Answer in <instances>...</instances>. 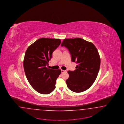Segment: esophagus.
Masks as SVG:
<instances>
[{
	"label": "esophagus",
	"mask_w": 124,
	"mask_h": 124,
	"mask_svg": "<svg viewBox=\"0 0 124 124\" xmlns=\"http://www.w3.org/2000/svg\"><path fill=\"white\" fill-rule=\"evenodd\" d=\"M66 70H61V72L62 73H63L64 72H66Z\"/></svg>",
	"instance_id": "1"
}]
</instances>
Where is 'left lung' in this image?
<instances>
[{
  "label": "left lung",
  "instance_id": "left-lung-1",
  "mask_svg": "<svg viewBox=\"0 0 124 124\" xmlns=\"http://www.w3.org/2000/svg\"><path fill=\"white\" fill-rule=\"evenodd\" d=\"M61 46L67 47L72 62L78 64L76 69L69 71L66 80L68 88L75 93H81L89 88L96 79L101 64L99 53L93 43L83 39H63Z\"/></svg>",
  "mask_w": 124,
  "mask_h": 124
}]
</instances>
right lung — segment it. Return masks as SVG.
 Wrapping results in <instances>:
<instances>
[{"label":"right lung","instance_id":"add662e5","mask_svg":"<svg viewBox=\"0 0 124 124\" xmlns=\"http://www.w3.org/2000/svg\"><path fill=\"white\" fill-rule=\"evenodd\" d=\"M61 43L59 39L42 38L30 45L26 51L23 60L25 75L31 85L39 93L48 94L55 89L56 80L61 71L46 66L52 53Z\"/></svg>","mask_w":124,"mask_h":124}]
</instances>
